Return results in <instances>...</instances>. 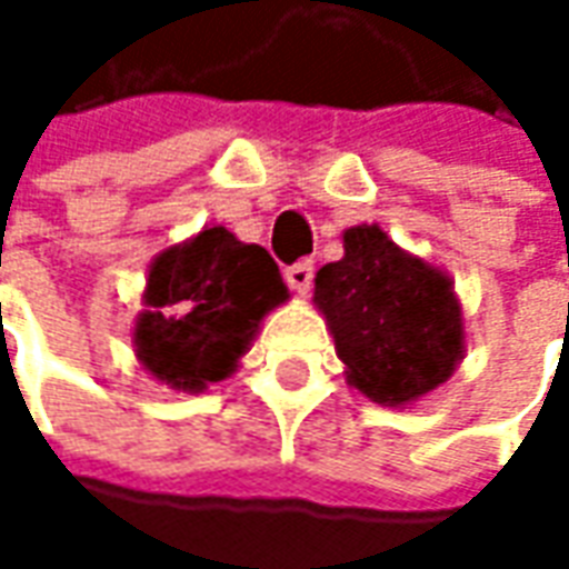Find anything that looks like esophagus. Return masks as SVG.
<instances>
[{"mask_svg":"<svg viewBox=\"0 0 569 569\" xmlns=\"http://www.w3.org/2000/svg\"><path fill=\"white\" fill-rule=\"evenodd\" d=\"M284 278H288V284H291V291L297 297H307L310 284H313V262H297L284 272Z\"/></svg>","mask_w":569,"mask_h":569,"instance_id":"34e87169","label":"esophagus"}]
</instances>
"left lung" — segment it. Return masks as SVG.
Segmentation results:
<instances>
[{"instance_id": "8db88e82", "label": "left lung", "mask_w": 569, "mask_h": 569, "mask_svg": "<svg viewBox=\"0 0 569 569\" xmlns=\"http://www.w3.org/2000/svg\"><path fill=\"white\" fill-rule=\"evenodd\" d=\"M345 256L317 272L326 319L348 386L370 402H421L466 358V319L452 278L405 252L380 224L341 233Z\"/></svg>"}]
</instances>
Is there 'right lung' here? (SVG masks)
<instances>
[{"mask_svg":"<svg viewBox=\"0 0 569 569\" xmlns=\"http://www.w3.org/2000/svg\"><path fill=\"white\" fill-rule=\"evenodd\" d=\"M274 259L224 224L202 228L148 266L132 348L144 370L177 392L228 380L262 319L288 300Z\"/></svg>","mask_w":569,"mask_h":569,"instance_id":"add662e5","label":"right lung"}]
</instances>
